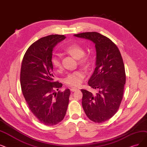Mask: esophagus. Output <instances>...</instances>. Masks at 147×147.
<instances>
[{
    "mask_svg": "<svg viewBox=\"0 0 147 147\" xmlns=\"http://www.w3.org/2000/svg\"><path fill=\"white\" fill-rule=\"evenodd\" d=\"M70 91L71 92H75V91H76V90H78V89L77 87H72V88H70Z\"/></svg>",
    "mask_w": 147,
    "mask_h": 147,
    "instance_id": "obj_1",
    "label": "esophagus"
}]
</instances>
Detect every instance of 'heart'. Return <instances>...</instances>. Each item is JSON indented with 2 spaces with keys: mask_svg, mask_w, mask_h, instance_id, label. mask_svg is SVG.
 Masks as SVG:
<instances>
[{
  "mask_svg": "<svg viewBox=\"0 0 147 147\" xmlns=\"http://www.w3.org/2000/svg\"><path fill=\"white\" fill-rule=\"evenodd\" d=\"M63 51L74 57L82 64H85L88 61V58L84 55V49L81 45L77 43H72L67 45L63 49ZM52 64L53 66L58 69L61 67V61L60 56L55 55L52 58ZM84 78V74L81 71H75L69 73L64 79L66 84L70 86H78Z\"/></svg>",
  "mask_w": 147,
  "mask_h": 147,
  "instance_id": "heart-1",
  "label": "heart"
}]
</instances>
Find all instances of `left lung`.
Segmentation results:
<instances>
[{
    "label": "left lung",
    "instance_id": "left-lung-1",
    "mask_svg": "<svg viewBox=\"0 0 147 147\" xmlns=\"http://www.w3.org/2000/svg\"><path fill=\"white\" fill-rule=\"evenodd\" d=\"M95 43V69L88 84L98 92L81 89L82 105L87 116L91 121L101 123L110 119L118 110L122 99L125 72L120 51L109 38L96 32L75 34Z\"/></svg>",
    "mask_w": 147,
    "mask_h": 147
}]
</instances>
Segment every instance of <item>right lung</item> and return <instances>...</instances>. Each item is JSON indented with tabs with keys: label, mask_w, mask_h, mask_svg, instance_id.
Returning <instances> with one entry per match:
<instances>
[{
	"label": "right lung",
	"mask_w": 147,
	"mask_h": 147,
	"mask_svg": "<svg viewBox=\"0 0 147 147\" xmlns=\"http://www.w3.org/2000/svg\"><path fill=\"white\" fill-rule=\"evenodd\" d=\"M66 38L63 35H50L38 40L23 57L20 84L29 109L42 124L55 125L64 118L69 104L70 90L55 92L62 84L53 81L52 51Z\"/></svg>",
	"instance_id": "1"
}]
</instances>
